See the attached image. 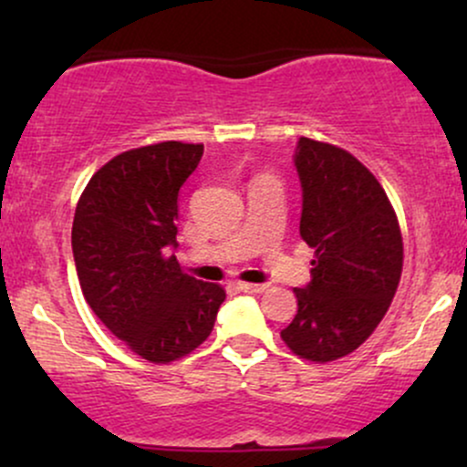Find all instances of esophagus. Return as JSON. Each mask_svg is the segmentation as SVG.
Returning a JSON list of instances; mask_svg holds the SVG:
<instances>
[{"instance_id":"1","label":"esophagus","mask_w":467,"mask_h":467,"mask_svg":"<svg viewBox=\"0 0 467 467\" xmlns=\"http://www.w3.org/2000/svg\"><path fill=\"white\" fill-rule=\"evenodd\" d=\"M237 289H239V292L259 294V292H265L267 285H265V283H237Z\"/></svg>"}]
</instances>
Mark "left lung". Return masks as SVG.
Returning <instances> with one entry per match:
<instances>
[{
  "mask_svg": "<svg viewBox=\"0 0 467 467\" xmlns=\"http://www.w3.org/2000/svg\"><path fill=\"white\" fill-rule=\"evenodd\" d=\"M301 237L314 248L312 281L281 337L296 356L331 362L373 334L400 285L404 244L387 192L345 149L298 138Z\"/></svg>",
  "mask_w": 467,
  "mask_h": 467,
  "instance_id": "1",
  "label": "left lung"
}]
</instances>
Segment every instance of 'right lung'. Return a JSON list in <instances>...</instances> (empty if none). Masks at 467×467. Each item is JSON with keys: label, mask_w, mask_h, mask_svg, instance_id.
Returning <instances> with one entry per match:
<instances>
[{"label": "right lung", "mask_w": 467, "mask_h": 467, "mask_svg": "<svg viewBox=\"0 0 467 467\" xmlns=\"http://www.w3.org/2000/svg\"><path fill=\"white\" fill-rule=\"evenodd\" d=\"M203 144L160 142L116 155L85 186L72 223L83 296L133 353L173 362L211 336L226 292L180 270L178 195Z\"/></svg>", "instance_id": "add662e5"}]
</instances>
